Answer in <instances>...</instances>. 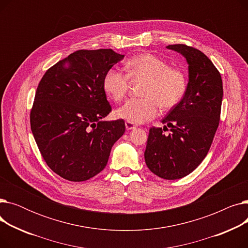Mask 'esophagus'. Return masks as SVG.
<instances>
[{
  "instance_id": "1",
  "label": "esophagus",
  "mask_w": 248,
  "mask_h": 248,
  "mask_svg": "<svg viewBox=\"0 0 248 248\" xmlns=\"http://www.w3.org/2000/svg\"><path fill=\"white\" fill-rule=\"evenodd\" d=\"M125 127H126V129H134V128L137 127V124H135L132 123V122L126 121V122H125Z\"/></svg>"
}]
</instances>
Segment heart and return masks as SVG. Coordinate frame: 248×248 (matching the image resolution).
<instances>
[{"label":"heart","instance_id":"b5f03b06","mask_svg":"<svg viewBox=\"0 0 248 248\" xmlns=\"http://www.w3.org/2000/svg\"><path fill=\"white\" fill-rule=\"evenodd\" d=\"M127 73L111 67L103 76L104 93L115 102L124 99L131 79L145 80L140 89L141 97L127 100L116 110V115L128 122H148L158 114L160 107L171 109L183 100L188 90L187 74L180 68L151 53H142L126 62Z\"/></svg>","mask_w":248,"mask_h":248}]
</instances>
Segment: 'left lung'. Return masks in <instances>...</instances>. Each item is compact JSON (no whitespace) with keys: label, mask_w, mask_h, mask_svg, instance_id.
Masks as SVG:
<instances>
[{"label":"left lung","mask_w":248,"mask_h":248,"mask_svg":"<svg viewBox=\"0 0 248 248\" xmlns=\"http://www.w3.org/2000/svg\"><path fill=\"white\" fill-rule=\"evenodd\" d=\"M184 55L189 64L185 97L169 111L162 123L150 128L145 160L155 175L176 180L189 175L209 152L219 125L223 85L221 75L203 52L185 44L167 46Z\"/></svg>","instance_id":"1"}]
</instances>
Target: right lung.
<instances>
[{"instance_id":"right-lung-1","label":"right lung","mask_w":248,"mask_h":248,"mask_svg":"<svg viewBox=\"0 0 248 248\" xmlns=\"http://www.w3.org/2000/svg\"><path fill=\"white\" fill-rule=\"evenodd\" d=\"M123 58L111 49L77 50L38 84L31 131L47 166L65 180L82 182L101 172L125 131L122 119L101 121L111 111L103 76Z\"/></svg>"}]
</instances>
